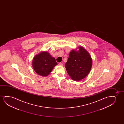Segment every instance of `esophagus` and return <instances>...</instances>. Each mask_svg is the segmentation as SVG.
<instances>
[{
    "mask_svg": "<svg viewBox=\"0 0 124 124\" xmlns=\"http://www.w3.org/2000/svg\"><path fill=\"white\" fill-rule=\"evenodd\" d=\"M59 64L60 66H63V64H64V63H63V62H61V63H59Z\"/></svg>",
    "mask_w": 124,
    "mask_h": 124,
    "instance_id": "1",
    "label": "esophagus"
}]
</instances>
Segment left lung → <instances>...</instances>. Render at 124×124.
Segmentation results:
<instances>
[{"label": "left lung", "mask_w": 124, "mask_h": 124, "mask_svg": "<svg viewBox=\"0 0 124 124\" xmlns=\"http://www.w3.org/2000/svg\"><path fill=\"white\" fill-rule=\"evenodd\" d=\"M79 51L73 50L70 53L65 67L71 79L80 80L85 78L89 73L92 61L89 53L80 46Z\"/></svg>", "instance_id": "1"}]
</instances>
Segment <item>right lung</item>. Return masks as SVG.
Segmentation results:
<instances>
[{
  "label": "right lung",
  "mask_w": 124,
  "mask_h": 124,
  "mask_svg": "<svg viewBox=\"0 0 124 124\" xmlns=\"http://www.w3.org/2000/svg\"><path fill=\"white\" fill-rule=\"evenodd\" d=\"M57 64L55 58L46 52L36 55L32 62V67L36 73L43 77L49 75L53 67Z\"/></svg>",
  "instance_id": "add662e5"
}]
</instances>
